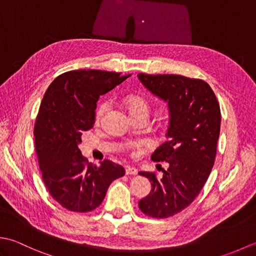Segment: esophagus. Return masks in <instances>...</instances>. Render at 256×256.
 Listing matches in <instances>:
<instances>
[{"label":"esophagus","instance_id":"34e87169","mask_svg":"<svg viewBox=\"0 0 256 256\" xmlns=\"http://www.w3.org/2000/svg\"><path fill=\"white\" fill-rule=\"evenodd\" d=\"M125 172H126V175H136L138 170H136V168H134V167L128 166L126 170H125Z\"/></svg>","mask_w":256,"mask_h":256}]
</instances>
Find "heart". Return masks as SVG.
Listing matches in <instances>:
<instances>
[{"mask_svg":"<svg viewBox=\"0 0 256 256\" xmlns=\"http://www.w3.org/2000/svg\"><path fill=\"white\" fill-rule=\"evenodd\" d=\"M124 106L128 108V111L131 116H140V114H144V116H148L150 113V104L148 100L145 99L144 96H138V94H130L124 99ZM108 108V102H103L96 108V121L104 116Z\"/></svg>","mask_w":256,"mask_h":256,"instance_id":"heart-1","label":"heart"}]
</instances>
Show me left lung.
Instances as JSON below:
<instances>
[{
    "mask_svg": "<svg viewBox=\"0 0 256 256\" xmlns=\"http://www.w3.org/2000/svg\"><path fill=\"white\" fill-rule=\"evenodd\" d=\"M138 80L170 110L167 140L150 158L170 164L162 177L140 172L152 189L138 206L146 216L168 218L192 202L208 179L214 164L220 134L221 113L218 100L204 80L178 74H138Z\"/></svg>",
    "mask_w": 256,
    "mask_h": 256,
    "instance_id": "left-lung-1",
    "label": "left lung"
}]
</instances>
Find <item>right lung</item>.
Returning a JSON list of instances; mask_svg holds the SVG:
<instances>
[{"label": "right lung", "instance_id": "obj_1", "mask_svg": "<svg viewBox=\"0 0 256 256\" xmlns=\"http://www.w3.org/2000/svg\"><path fill=\"white\" fill-rule=\"evenodd\" d=\"M130 76L72 70L58 76L42 98L34 128L38 164L48 192L64 208L94 210L111 182L124 176V168L111 160H103L99 166L86 162L79 144L82 133L94 128L100 96Z\"/></svg>", "mask_w": 256, "mask_h": 256}]
</instances>
